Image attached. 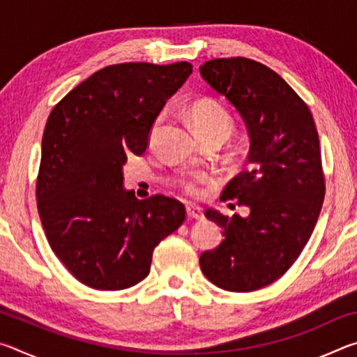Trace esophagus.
Instances as JSON below:
<instances>
[{"mask_svg":"<svg viewBox=\"0 0 357 357\" xmlns=\"http://www.w3.org/2000/svg\"><path fill=\"white\" fill-rule=\"evenodd\" d=\"M187 217L189 219H195V220H203L204 219V214H203V209L198 208V206H187Z\"/></svg>","mask_w":357,"mask_h":357,"instance_id":"34e87169","label":"esophagus"}]
</instances>
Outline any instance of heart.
Returning a JSON list of instances; mask_svg holds the SVG:
<instances>
[{"label":"heart","instance_id":"obj_1","mask_svg":"<svg viewBox=\"0 0 357 357\" xmlns=\"http://www.w3.org/2000/svg\"><path fill=\"white\" fill-rule=\"evenodd\" d=\"M190 119L197 132H219L223 137H228L233 129V118L225 108L214 100H202L190 107ZM162 123V116L157 118L151 129V137L155 135L157 129ZM204 183L203 176H192L181 183V189L189 197H200L202 185Z\"/></svg>","mask_w":357,"mask_h":357}]
</instances>
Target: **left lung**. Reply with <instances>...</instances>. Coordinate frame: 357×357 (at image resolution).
<instances>
[{
	"label": "left lung",
	"instance_id": "obj_1",
	"mask_svg": "<svg viewBox=\"0 0 357 357\" xmlns=\"http://www.w3.org/2000/svg\"><path fill=\"white\" fill-rule=\"evenodd\" d=\"M200 74L236 108L250 138L247 168L220 197L245 206L247 215L206 209L225 239L202 253L200 266L215 287L255 291L291 268L317 225L326 190L317 126L305 102L261 63L217 58Z\"/></svg>",
	"mask_w": 357,
	"mask_h": 357
}]
</instances>
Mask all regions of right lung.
Returning a JSON list of instances; mask_svg holds the SVG:
<instances>
[{
	"mask_svg": "<svg viewBox=\"0 0 357 357\" xmlns=\"http://www.w3.org/2000/svg\"><path fill=\"white\" fill-rule=\"evenodd\" d=\"M192 64H113L94 72L53 108L42 137L36 184L52 250L83 285L116 291L149 274L155 245L181 227L184 204L138 200L123 165L142 155L168 98Z\"/></svg>",
	"mask_w": 357,
	"mask_h": 357,
	"instance_id": "obj_1",
	"label": "right lung"
}]
</instances>
